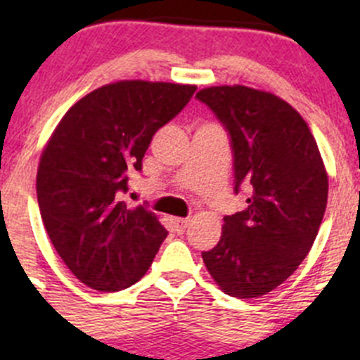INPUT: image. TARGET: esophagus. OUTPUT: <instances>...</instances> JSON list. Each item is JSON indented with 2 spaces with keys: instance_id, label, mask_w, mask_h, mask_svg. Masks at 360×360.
Masks as SVG:
<instances>
[{
  "instance_id": "esophagus-1",
  "label": "esophagus",
  "mask_w": 360,
  "mask_h": 360,
  "mask_svg": "<svg viewBox=\"0 0 360 360\" xmlns=\"http://www.w3.org/2000/svg\"><path fill=\"white\" fill-rule=\"evenodd\" d=\"M172 223H174V230H176L177 233H183V231L186 230L190 219H188V217H174Z\"/></svg>"
}]
</instances>
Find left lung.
<instances>
[{"label":"left lung","mask_w":360,"mask_h":360,"mask_svg":"<svg viewBox=\"0 0 360 360\" xmlns=\"http://www.w3.org/2000/svg\"><path fill=\"white\" fill-rule=\"evenodd\" d=\"M230 134L235 193L248 207L224 216L214 249L202 252L216 284L248 300L289 278L314 245L328 205V174L317 143L291 104L244 85L197 94Z\"/></svg>","instance_id":"1"}]
</instances>
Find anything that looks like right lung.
<instances>
[{
  "mask_svg": "<svg viewBox=\"0 0 360 360\" xmlns=\"http://www.w3.org/2000/svg\"><path fill=\"white\" fill-rule=\"evenodd\" d=\"M197 86L125 79L86 94L69 110L39 158V212L50 242L78 281L97 291L130 288L148 271L167 230L148 207L120 193L143 169L155 132Z\"/></svg>",
  "mask_w": 360,
  "mask_h": 360,
  "instance_id": "add662e5",
  "label": "right lung"
}]
</instances>
